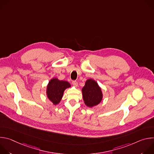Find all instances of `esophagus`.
I'll list each match as a JSON object with an SVG mask.
<instances>
[{
	"label": "esophagus",
	"mask_w": 154,
	"mask_h": 154,
	"mask_svg": "<svg viewBox=\"0 0 154 154\" xmlns=\"http://www.w3.org/2000/svg\"><path fill=\"white\" fill-rule=\"evenodd\" d=\"M72 83L73 86H75V87H77V86H78V83H77L76 81H72Z\"/></svg>",
	"instance_id": "1"
}]
</instances>
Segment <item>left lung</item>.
Masks as SVG:
<instances>
[{
	"label": "left lung",
	"instance_id": "1",
	"mask_svg": "<svg viewBox=\"0 0 154 154\" xmlns=\"http://www.w3.org/2000/svg\"><path fill=\"white\" fill-rule=\"evenodd\" d=\"M82 92L85 104L90 108L99 104L103 98L101 88L97 82L92 79H88L85 82Z\"/></svg>",
	"mask_w": 154,
	"mask_h": 154
}]
</instances>
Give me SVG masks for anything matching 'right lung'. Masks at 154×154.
<instances>
[{
  "label": "right lung",
  "mask_w": 154,
  "mask_h": 154,
  "mask_svg": "<svg viewBox=\"0 0 154 154\" xmlns=\"http://www.w3.org/2000/svg\"><path fill=\"white\" fill-rule=\"evenodd\" d=\"M71 86L68 82L60 80L54 77L49 82L46 86V96L54 105H57L60 102L64 90Z\"/></svg>",
  "instance_id": "right-lung-1"
}]
</instances>
